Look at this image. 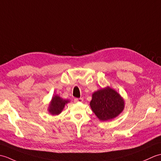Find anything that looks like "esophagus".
<instances>
[{"label":"esophagus","mask_w":161,"mask_h":161,"mask_svg":"<svg viewBox=\"0 0 161 161\" xmlns=\"http://www.w3.org/2000/svg\"><path fill=\"white\" fill-rule=\"evenodd\" d=\"M75 102H83V98H81V97H80V98H75Z\"/></svg>","instance_id":"esophagus-1"}]
</instances>
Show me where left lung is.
<instances>
[{"mask_svg":"<svg viewBox=\"0 0 161 161\" xmlns=\"http://www.w3.org/2000/svg\"><path fill=\"white\" fill-rule=\"evenodd\" d=\"M90 106L98 119L107 121L121 114L125 108V102L118 92L107 86L95 92Z\"/></svg>","mask_w":161,"mask_h":161,"instance_id":"left-lung-1","label":"left lung"}]
</instances>
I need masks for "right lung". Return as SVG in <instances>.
Segmentation results:
<instances>
[{"label": "right lung", "mask_w": 161, "mask_h": 161, "mask_svg": "<svg viewBox=\"0 0 161 161\" xmlns=\"http://www.w3.org/2000/svg\"><path fill=\"white\" fill-rule=\"evenodd\" d=\"M70 101L68 100H64L58 95H54L51 100L48 111L51 115H59L64 109L65 105L68 103Z\"/></svg>", "instance_id": "add662e5"}]
</instances>
